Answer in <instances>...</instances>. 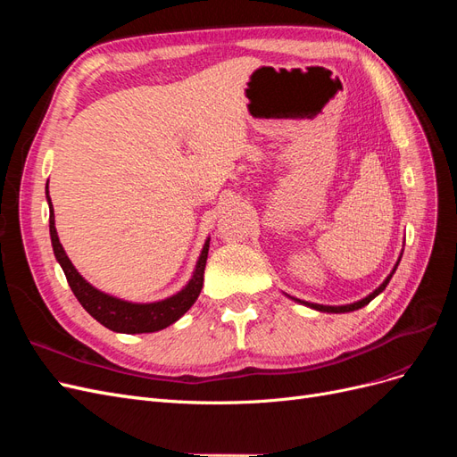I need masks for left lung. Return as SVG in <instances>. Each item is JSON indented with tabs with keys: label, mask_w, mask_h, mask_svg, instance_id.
<instances>
[{
	"label": "left lung",
	"mask_w": 457,
	"mask_h": 457,
	"mask_svg": "<svg viewBox=\"0 0 457 457\" xmlns=\"http://www.w3.org/2000/svg\"><path fill=\"white\" fill-rule=\"evenodd\" d=\"M396 267H398V262L395 265V269H393V272L386 276L385 278V282L376 289V292L373 294H370L368 297H364V299H361V301H356V303H351V305H341V307H328V305H316V303H307V301H301V299H295V301H299V303H303V305H307V307H311V309H316V311H322V312H351V311H356V309H362L364 305H368V303L373 299V297H378L383 289L386 287V284H389V280L393 278V274H395V270H396Z\"/></svg>",
	"instance_id": "left-lung-1"
}]
</instances>
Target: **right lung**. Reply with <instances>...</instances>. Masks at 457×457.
<instances>
[{"label": "right lung", "mask_w": 457, "mask_h": 457, "mask_svg": "<svg viewBox=\"0 0 457 457\" xmlns=\"http://www.w3.org/2000/svg\"><path fill=\"white\" fill-rule=\"evenodd\" d=\"M46 192H47V202H49V234H51L54 257H57V261L61 262L68 286L72 287L76 299L96 322H101L104 328L112 331H120V334H150V331H158L171 326L192 305H195V301L202 292L204 269L207 261V252H210V240H205L204 250L196 262V270L181 292L156 303L121 301L118 297L99 292V289L93 287L87 280H84V276L74 269L72 261L68 259L59 242L57 228H54V213H53L47 187H46Z\"/></svg>", "instance_id": "obj_1"}]
</instances>
